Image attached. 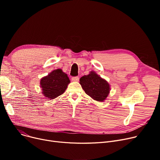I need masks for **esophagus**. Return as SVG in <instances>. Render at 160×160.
I'll return each mask as SVG.
<instances>
[{"label":"esophagus","instance_id":"obj_1","mask_svg":"<svg viewBox=\"0 0 160 160\" xmlns=\"http://www.w3.org/2000/svg\"><path fill=\"white\" fill-rule=\"evenodd\" d=\"M71 79L74 82H78L79 81V77H72Z\"/></svg>","mask_w":160,"mask_h":160}]
</instances>
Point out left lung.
Segmentation results:
<instances>
[{"label": "left lung", "mask_w": 160, "mask_h": 160, "mask_svg": "<svg viewBox=\"0 0 160 160\" xmlns=\"http://www.w3.org/2000/svg\"><path fill=\"white\" fill-rule=\"evenodd\" d=\"M80 83L85 93L97 101L103 102L110 93V84L95 71L81 77Z\"/></svg>", "instance_id": "left-lung-1"}]
</instances>
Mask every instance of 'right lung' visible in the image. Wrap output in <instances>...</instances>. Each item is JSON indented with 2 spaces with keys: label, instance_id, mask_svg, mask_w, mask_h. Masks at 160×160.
<instances>
[{
  "label": "right lung",
  "instance_id": "1",
  "mask_svg": "<svg viewBox=\"0 0 160 160\" xmlns=\"http://www.w3.org/2000/svg\"><path fill=\"white\" fill-rule=\"evenodd\" d=\"M70 80L67 74L60 69L50 72L46 77L42 78L40 86L42 93L48 99H54L62 95L67 88Z\"/></svg>",
  "mask_w": 160,
  "mask_h": 160
}]
</instances>
